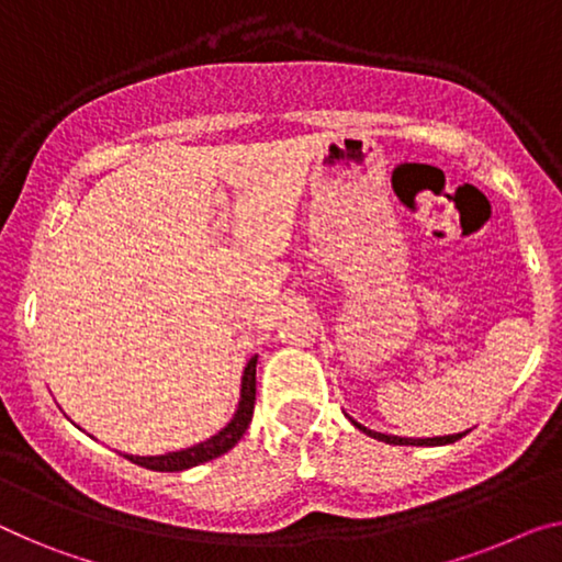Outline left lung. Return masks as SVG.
I'll list each match as a JSON object with an SVG mask.
<instances>
[{
    "label": "left lung",
    "mask_w": 562,
    "mask_h": 562,
    "mask_svg": "<svg viewBox=\"0 0 562 562\" xmlns=\"http://www.w3.org/2000/svg\"><path fill=\"white\" fill-rule=\"evenodd\" d=\"M358 429L361 431H366L368 437H373V439H379V441H386V443H412V447H439V443H451V441H457V439H462L464 434H449V437H434V439H401V437H389V434H379V431H371V429H366V426H361L358 422H353Z\"/></svg>",
    "instance_id": "8db88e82"
}]
</instances>
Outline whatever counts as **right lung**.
<instances>
[{"label":"right lung","mask_w":562,"mask_h":562,"mask_svg":"<svg viewBox=\"0 0 562 562\" xmlns=\"http://www.w3.org/2000/svg\"><path fill=\"white\" fill-rule=\"evenodd\" d=\"M255 401H257V356L245 368V379H241V401H239L237 414H234L232 422L224 426V429L216 434V437L201 441L191 449L171 451V454H161V457H131V454H125V459H131V462L138 464V467L154 469V472H181V469L204 464V462H209V459L227 454L234 443L241 439V434L247 431L249 422H252Z\"/></svg>","instance_id":"obj_1"}]
</instances>
